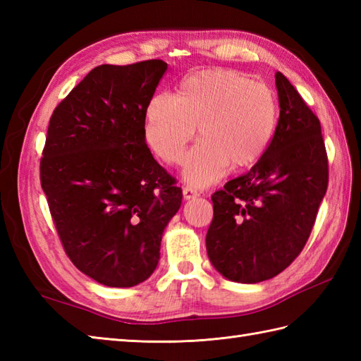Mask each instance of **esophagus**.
Segmentation results:
<instances>
[{"instance_id": "obj_1", "label": "esophagus", "mask_w": 361, "mask_h": 361, "mask_svg": "<svg viewBox=\"0 0 361 361\" xmlns=\"http://www.w3.org/2000/svg\"><path fill=\"white\" fill-rule=\"evenodd\" d=\"M198 195H200V194H198L197 190L192 189V188H185V189H183V197H185L186 200H190V198H195Z\"/></svg>"}]
</instances>
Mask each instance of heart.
<instances>
[{"label": "heart", "mask_w": 361, "mask_h": 361, "mask_svg": "<svg viewBox=\"0 0 361 361\" xmlns=\"http://www.w3.org/2000/svg\"><path fill=\"white\" fill-rule=\"evenodd\" d=\"M278 118V96L271 87L219 68L189 75L175 97L153 96L145 111V136L164 163L178 164L197 126L202 140L189 153L185 176L192 185L206 186L229 164L240 169L257 163L273 140Z\"/></svg>", "instance_id": "1"}]
</instances>
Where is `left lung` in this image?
Here are the masks:
<instances>
[{"label": "left lung", "instance_id": "left-lung-1", "mask_svg": "<svg viewBox=\"0 0 361 361\" xmlns=\"http://www.w3.org/2000/svg\"><path fill=\"white\" fill-rule=\"evenodd\" d=\"M279 121L247 173L212 194L206 250L229 281L256 283L286 270L307 243L329 185V159L317 114L276 73Z\"/></svg>", "mask_w": 361, "mask_h": 361}]
</instances>
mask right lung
I'll return each instance as SVG.
<instances>
[{"label":"right lung","mask_w":361,"mask_h":361,"mask_svg":"<svg viewBox=\"0 0 361 361\" xmlns=\"http://www.w3.org/2000/svg\"><path fill=\"white\" fill-rule=\"evenodd\" d=\"M166 70L158 59L96 66L49 119L40 183L52 221L71 262L106 287L149 278L181 206V188L145 144Z\"/></svg>","instance_id":"add662e5"}]
</instances>
